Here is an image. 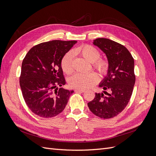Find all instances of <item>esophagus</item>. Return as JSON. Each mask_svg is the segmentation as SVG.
Returning <instances> with one entry per match:
<instances>
[{"instance_id": "esophagus-1", "label": "esophagus", "mask_w": 156, "mask_h": 156, "mask_svg": "<svg viewBox=\"0 0 156 156\" xmlns=\"http://www.w3.org/2000/svg\"><path fill=\"white\" fill-rule=\"evenodd\" d=\"M75 92H76V93H83V92H84L85 91H84V90H78V89H76V90H75Z\"/></svg>"}]
</instances>
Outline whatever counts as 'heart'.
Here are the masks:
<instances>
[{
    "mask_svg": "<svg viewBox=\"0 0 156 156\" xmlns=\"http://www.w3.org/2000/svg\"><path fill=\"white\" fill-rule=\"evenodd\" d=\"M75 54L80 55L90 63L100 73H105L108 69V64L105 60H99L100 53L93 46L85 45L79 47L73 51ZM73 55L72 53L66 54L61 61V68L66 74L73 72ZM98 81V75L94 73H76L69 79V84L71 87L78 90H86L91 88Z\"/></svg>",
    "mask_w": 156,
    "mask_h": 156,
    "instance_id": "heart-1",
    "label": "heart"
}]
</instances>
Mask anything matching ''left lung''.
Instances as JSON below:
<instances>
[{"mask_svg":"<svg viewBox=\"0 0 156 156\" xmlns=\"http://www.w3.org/2000/svg\"><path fill=\"white\" fill-rule=\"evenodd\" d=\"M93 44L105 54L108 69L99 84L104 90L96 93L88 106L97 116L111 119L124 109L131 98L135 83L134 59L124 45L111 40L100 37Z\"/></svg>","mask_w":156,"mask_h":156,"instance_id":"left-lung-1","label":"left lung"}]
</instances>
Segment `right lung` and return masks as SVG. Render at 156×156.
<instances>
[{
  "label": "right lung",
  "instance_id": "1",
  "mask_svg": "<svg viewBox=\"0 0 156 156\" xmlns=\"http://www.w3.org/2000/svg\"><path fill=\"white\" fill-rule=\"evenodd\" d=\"M76 41L53 40L31 48L23 59L20 79L23 96L36 115L51 118L62 112L73 90L66 84L61 61Z\"/></svg>",
  "mask_w": 156,
  "mask_h": 156
}]
</instances>
